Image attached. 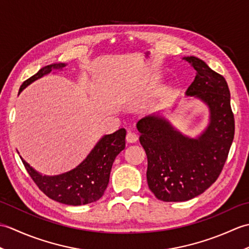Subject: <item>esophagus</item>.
<instances>
[{
	"mask_svg": "<svg viewBox=\"0 0 249 249\" xmlns=\"http://www.w3.org/2000/svg\"><path fill=\"white\" fill-rule=\"evenodd\" d=\"M138 140V136H137L135 133H131V131H128L127 135H126V142L127 143H135Z\"/></svg>",
	"mask_w": 249,
	"mask_h": 249,
	"instance_id": "1",
	"label": "esophagus"
}]
</instances>
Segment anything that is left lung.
I'll use <instances>...</instances> for the list:
<instances>
[{
	"label": "left lung",
	"instance_id": "1",
	"mask_svg": "<svg viewBox=\"0 0 249 249\" xmlns=\"http://www.w3.org/2000/svg\"><path fill=\"white\" fill-rule=\"evenodd\" d=\"M183 60L196 71L186 95L209 107L208 127L197 138H190L160 113L137 123L147 157V185L157 199L166 202L187 201L205 192L223 170L234 137V116L225 78L198 57Z\"/></svg>",
	"mask_w": 249,
	"mask_h": 249
}]
</instances>
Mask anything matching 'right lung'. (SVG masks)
<instances>
[{
    "label": "right lung",
    "mask_w": 249,
    "mask_h": 249,
    "mask_svg": "<svg viewBox=\"0 0 249 249\" xmlns=\"http://www.w3.org/2000/svg\"><path fill=\"white\" fill-rule=\"evenodd\" d=\"M65 66L64 63H55L43 67L25 80L19 91L52 71H62ZM125 137L124 128L104 136L80 165L59 176H43L34 170L22 157L20 158L32 179L50 199L67 205L88 204L103 197L115 157L125 149Z\"/></svg>",
    "instance_id": "right-lung-1"
}]
</instances>
